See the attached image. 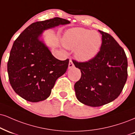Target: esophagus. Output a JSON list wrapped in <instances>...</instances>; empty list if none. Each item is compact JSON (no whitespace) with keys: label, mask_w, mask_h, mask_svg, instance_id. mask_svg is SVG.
Returning <instances> with one entry per match:
<instances>
[{"label":"esophagus","mask_w":135,"mask_h":135,"mask_svg":"<svg viewBox=\"0 0 135 135\" xmlns=\"http://www.w3.org/2000/svg\"><path fill=\"white\" fill-rule=\"evenodd\" d=\"M74 63H73V61H72V60H70L69 61V69H72V68L74 67Z\"/></svg>","instance_id":"esophagus-1"}]
</instances>
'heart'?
<instances>
[{"label":"heart","instance_id":"obj_1","mask_svg":"<svg viewBox=\"0 0 135 135\" xmlns=\"http://www.w3.org/2000/svg\"><path fill=\"white\" fill-rule=\"evenodd\" d=\"M63 45L70 50L75 49V56L79 61H89L95 57L102 45L99 32L80 27L70 29L63 36Z\"/></svg>","mask_w":135,"mask_h":135}]
</instances>
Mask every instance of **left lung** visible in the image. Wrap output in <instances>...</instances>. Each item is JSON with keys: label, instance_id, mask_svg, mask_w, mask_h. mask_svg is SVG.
I'll return each instance as SVG.
<instances>
[{"label": "left lung", "instance_id": "8db88e82", "mask_svg": "<svg viewBox=\"0 0 135 135\" xmlns=\"http://www.w3.org/2000/svg\"><path fill=\"white\" fill-rule=\"evenodd\" d=\"M102 35L100 51L85 62L72 60L80 70L81 77L74 85L77 99L91 107L111 103L122 92L128 77V60L124 50L112 36Z\"/></svg>", "mask_w": 135, "mask_h": 135}]
</instances>
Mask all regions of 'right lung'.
<instances>
[{
    "label": "right lung",
    "instance_id": "1",
    "mask_svg": "<svg viewBox=\"0 0 135 135\" xmlns=\"http://www.w3.org/2000/svg\"><path fill=\"white\" fill-rule=\"evenodd\" d=\"M70 22L60 17L34 22L14 42L7 72L12 89L22 98L32 103L45 100L57 79L66 72L69 60L56 59L40 38L45 30Z\"/></svg>",
    "mask_w": 135,
    "mask_h": 135
}]
</instances>
